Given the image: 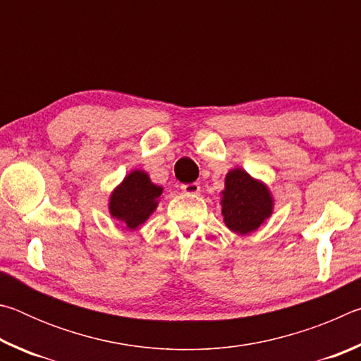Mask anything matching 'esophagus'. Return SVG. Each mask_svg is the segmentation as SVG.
<instances>
[{
  "mask_svg": "<svg viewBox=\"0 0 361 361\" xmlns=\"http://www.w3.org/2000/svg\"><path fill=\"white\" fill-rule=\"evenodd\" d=\"M183 192L186 194H199L200 191V185L199 183H188V185H181Z\"/></svg>",
  "mask_w": 361,
  "mask_h": 361,
  "instance_id": "1",
  "label": "esophagus"
}]
</instances>
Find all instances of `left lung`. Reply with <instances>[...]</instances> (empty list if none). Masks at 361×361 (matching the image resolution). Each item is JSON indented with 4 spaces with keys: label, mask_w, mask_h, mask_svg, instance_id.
<instances>
[{
    "label": "left lung",
    "mask_w": 361,
    "mask_h": 361,
    "mask_svg": "<svg viewBox=\"0 0 361 361\" xmlns=\"http://www.w3.org/2000/svg\"><path fill=\"white\" fill-rule=\"evenodd\" d=\"M221 213L228 228L239 235L250 234L272 215L274 199L264 183L237 167L226 175Z\"/></svg>",
    "instance_id": "obj_1"
}]
</instances>
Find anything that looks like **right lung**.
<instances>
[{
	"mask_svg": "<svg viewBox=\"0 0 361 361\" xmlns=\"http://www.w3.org/2000/svg\"><path fill=\"white\" fill-rule=\"evenodd\" d=\"M161 194L162 186L154 185L148 173L133 170L109 195V213L133 231L156 210Z\"/></svg>",
	"mask_w": 361,
	"mask_h": 361,
	"instance_id": "1",
	"label": "right lung"
}]
</instances>
